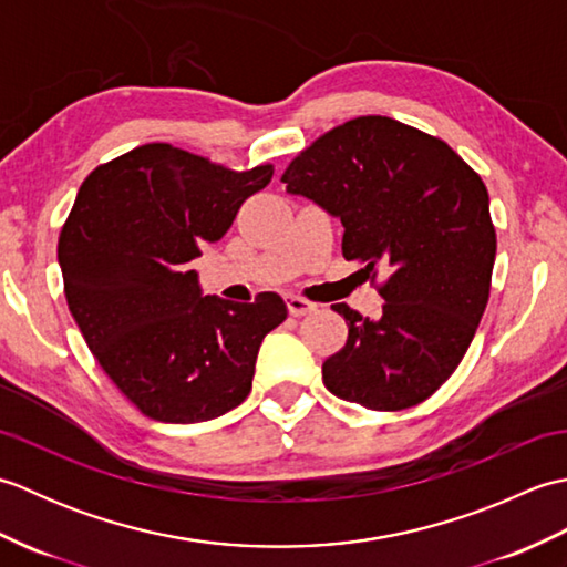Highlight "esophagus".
I'll return each mask as SVG.
<instances>
[{"mask_svg": "<svg viewBox=\"0 0 567 567\" xmlns=\"http://www.w3.org/2000/svg\"><path fill=\"white\" fill-rule=\"evenodd\" d=\"M287 309H290L292 317H305V315H309V311H315L317 305L299 295H287Z\"/></svg>", "mask_w": 567, "mask_h": 567, "instance_id": "34e87169", "label": "esophagus"}]
</instances>
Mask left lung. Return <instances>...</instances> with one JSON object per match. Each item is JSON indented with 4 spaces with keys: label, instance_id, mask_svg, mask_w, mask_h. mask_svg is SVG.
I'll list each match as a JSON object with an SVG mask.
<instances>
[{
    "label": "left lung",
    "instance_id": "8db88e82",
    "mask_svg": "<svg viewBox=\"0 0 567 567\" xmlns=\"http://www.w3.org/2000/svg\"><path fill=\"white\" fill-rule=\"evenodd\" d=\"M280 179L339 216L343 258L363 262L384 299L378 319L331 307L348 339L323 360V384L375 412L429 400L461 365L489 299L497 234L483 177L439 136L358 116L311 141Z\"/></svg>",
    "mask_w": 567,
    "mask_h": 567
}]
</instances>
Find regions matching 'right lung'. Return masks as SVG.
I'll list each match as a JSON object with an SVG mask.
<instances>
[{"instance_id":"add662e5","label":"right lung","mask_w":567,"mask_h":567,"mask_svg":"<svg viewBox=\"0 0 567 567\" xmlns=\"http://www.w3.org/2000/svg\"><path fill=\"white\" fill-rule=\"evenodd\" d=\"M275 167L231 171L146 143L84 177L60 228L65 299L92 355L148 419L195 424L246 400L258 348L287 319L280 295L204 297L189 260L219 240Z\"/></svg>"}]
</instances>
